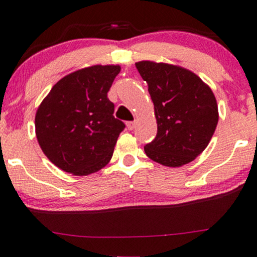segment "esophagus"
Here are the masks:
<instances>
[{
    "instance_id": "obj_1",
    "label": "esophagus",
    "mask_w": 257,
    "mask_h": 257,
    "mask_svg": "<svg viewBox=\"0 0 257 257\" xmlns=\"http://www.w3.org/2000/svg\"><path fill=\"white\" fill-rule=\"evenodd\" d=\"M135 126H137V120H132V122L126 123V128H128L129 131H133Z\"/></svg>"
}]
</instances>
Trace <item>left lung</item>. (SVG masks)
I'll use <instances>...</instances> for the list:
<instances>
[{"instance_id":"left-lung-1","label":"left lung","mask_w":257,"mask_h":257,"mask_svg":"<svg viewBox=\"0 0 257 257\" xmlns=\"http://www.w3.org/2000/svg\"><path fill=\"white\" fill-rule=\"evenodd\" d=\"M135 66L148 83L157 123L145 154L166 167L187 165L206 149L216 131L218 106L212 90L177 64L140 61Z\"/></svg>"}]
</instances>
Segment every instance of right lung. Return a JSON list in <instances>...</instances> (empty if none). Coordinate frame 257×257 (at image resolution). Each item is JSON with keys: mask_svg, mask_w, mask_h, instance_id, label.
I'll return each mask as SVG.
<instances>
[{"mask_svg": "<svg viewBox=\"0 0 257 257\" xmlns=\"http://www.w3.org/2000/svg\"><path fill=\"white\" fill-rule=\"evenodd\" d=\"M119 72V64H95L69 73L36 109L39 145L62 171L89 176L111 161L125 126L113 117L114 105L107 97Z\"/></svg>", "mask_w": 257, "mask_h": 257, "instance_id": "1", "label": "right lung"}]
</instances>
